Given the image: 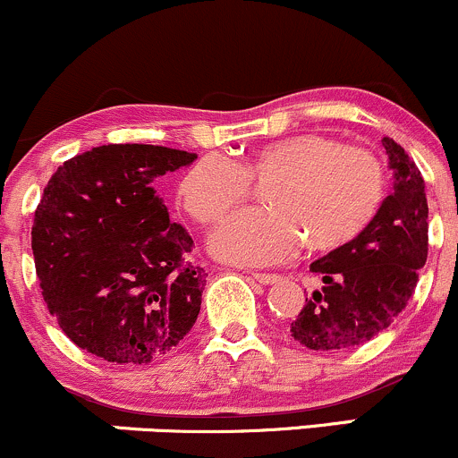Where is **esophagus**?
<instances>
[{"label":"esophagus","instance_id":"esophagus-1","mask_svg":"<svg viewBox=\"0 0 458 458\" xmlns=\"http://www.w3.org/2000/svg\"><path fill=\"white\" fill-rule=\"evenodd\" d=\"M252 278L260 284H274V283H278L280 276L278 274H260V271H256V274H252Z\"/></svg>","mask_w":458,"mask_h":458}]
</instances>
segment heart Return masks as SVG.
<instances>
[{"label":"heart","mask_w":458,"mask_h":458,"mask_svg":"<svg viewBox=\"0 0 458 458\" xmlns=\"http://www.w3.org/2000/svg\"><path fill=\"white\" fill-rule=\"evenodd\" d=\"M252 184H265L267 208L241 210L210 237V250L230 263H276L302 239L318 252L348 243L383 204L386 175L371 149L304 132L263 145L237 165L204 156L184 174L178 198L195 224L213 225L250 198Z\"/></svg>","instance_id":"1"}]
</instances>
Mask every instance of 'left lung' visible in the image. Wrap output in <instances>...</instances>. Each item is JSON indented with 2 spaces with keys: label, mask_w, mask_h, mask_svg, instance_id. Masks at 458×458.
I'll list each match as a JSON object with an SVG mask.
<instances>
[{
  "label": "left lung",
  "mask_w": 458,
  "mask_h": 458,
  "mask_svg": "<svg viewBox=\"0 0 458 458\" xmlns=\"http://www.w3.org/2000/svg\"><path fill=\"white\" fill-rule=\"evenodd\" d=\"M383 145L394 193L348 243L310 263L321 289L291 321V336L309 350H344L389 328L413 295L428 256V202L417 165L394 139Z\"/></svg>",
  "instance_id": "8db88e82"
}]
</instances>
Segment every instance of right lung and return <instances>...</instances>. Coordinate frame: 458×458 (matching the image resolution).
Here are the masks:
<instances>
[{
    "label": "right lung",
    "mask_w": 458,
    "mask_h": 458,
    "mask_svg": "<svg viewBox=\"0 0 458 458\" xmlns=\"http://www.w3.org/2000/svg\"><path fill=\"white\" fill-rule=\"evenodd\" d=\"M198 158L160 145H99L64 160L32 224L47 310L78 348L119 365L152 363L198 319L206 271L169 221L154 180Z\"/></svg>",
    "instance_id": "right-lung-1"
}]
</instances>
